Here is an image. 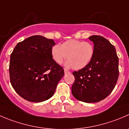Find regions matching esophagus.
<instances>
[{
	"mask_svg": "<svg viewBox=\"0 0 129 129\" xmlns=\"http://www.w3.org/2000/svg\"><path fill=\"white\" fill-rule=\"evenodd\" d=\"M64 73L65 74H70L71 72H70L69 71H67V69H64Z\"/></svg>",
	"mask_w": 129,
	"mask_h": 129,
	"instance_id": "obj_1",
	"label": "esophagus"
}]
</instances>
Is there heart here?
Segmentation results:
<instances>
[{
  "mask_svg": "<svg viewBox=\"0 0 129 129\" xmlns=\"http://www.w3.org/2000/svg\"><path fill=\"white\" fill-rule=\"evenodd\" d=\"M94 47L89 42L77 40H68L62 45H55L51 50L53 60L60 64L66 57L68 60L64 63L67 68L80 70L89 63L94 55Z\"/></svg>",
  "mask_w": 129,
  "mask_h": 129,
  "instance_id": "b5f03b06",
  "label": "heart"
}]
</instances>
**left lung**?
Instances as JSON below:
<instances>
[{
	"label": "left lung",
	"instance_id": "8db88e82",
	"mask_svg": "<svg viewBox=\"0 0 129 129\" xmlns=\"http://www.w3.org/2000/svg\"><path fill=\"white\" fill-rule=\"evenodd\" d=\"M89 39L94 44V55L84 68L72 73L74 97L85 103L103 100L114 89L118 74V58L114 46L103 37L92 35Z\"/></svg>",
	"mask_w": 129,
	"mask_h": 129
}]
</instances>
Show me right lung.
<instances>
[{
  "mask_svg": "<svg viewBox=\"0 0 129 129\" xmlns=\"http://www.w3.org/2000/svg\"><path fill=\"white\" fill-rule=\"evenodd\" d=\"M55 45L53 40L35 35L17 43L12 51L11 83L26 100L39 103L50 98L64 75L63 68L52 57L51 50Z\"/></svg>",
  "mask_w": 129,
  "mask_h": 129,
  "instance_id": "1",
  "label": "right lung"
}]
</instances>
